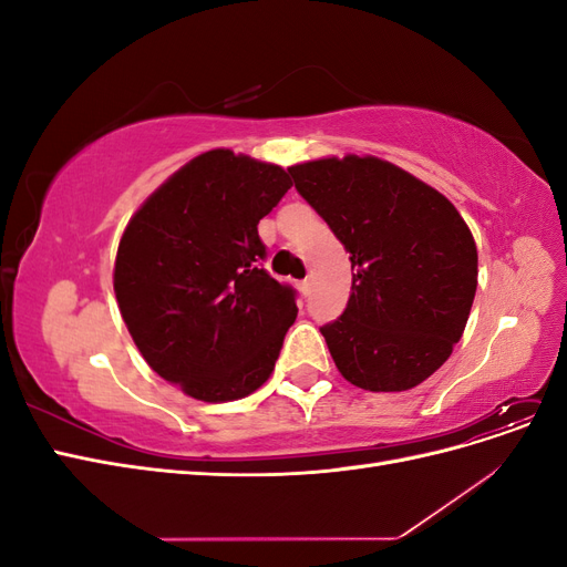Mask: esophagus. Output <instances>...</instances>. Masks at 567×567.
I'll list each match as a JSON object with an SVG mask.
<instances>
[{
  "instance_id": "esophagus-1",
  "label": "esophagus",
  "mask_w": 567,
  "mask_h": 567,
  "mask_svg": "<svg viewBox=\"0 0 567 567\" xmlns=\"http://www.w3.org/2000/svg\"><path fill=\"white\" fill-rule=\"evenodd\" d=\"M310 288H312V281H310V279H302V281H300V290H302V296L310 293Z\"/></svg>"
}]
</instances>
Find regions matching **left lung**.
Returning <instances> with one entry per match:
<instances>
[{
  "mask_svg": "<svg viewBox=\"0 0 567 567\" xmlns=\"http://www.w3.org/2000/svg\"><path fill=\"white\" fill-rule=\"evenodd\" d=\"M298 194L346 246L352 293L321 336L357 388L400 392L447 362L477 288L473 234L433 186L381 158L288 167Z\"/></svg>",
  "mask_w": 567,
  "mask_h": 567,
  "instance_id": "1",
  "label": "left lung"
}]
</instances>
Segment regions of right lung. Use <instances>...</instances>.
Listing matches in <instances>:
<instances>
[{
  "label": "right lung",
  "instance_id": "add662e5",
  "mask_svg": "<svg viewBox=\"0 0 567 567\" xmlns=\"http://www.w3.org/2000/svg\"><path fill=\"white\" fill-rule=\"evenodd\" d=\"M290 186L284 167L215 148L169 177L120 238V315L148 367L196 400L260 388L298 317L296 288L262 267L257 234Z\"/></svg>",
  "mask_w": 567,
  "mask_h": 567
}]
</instances>
